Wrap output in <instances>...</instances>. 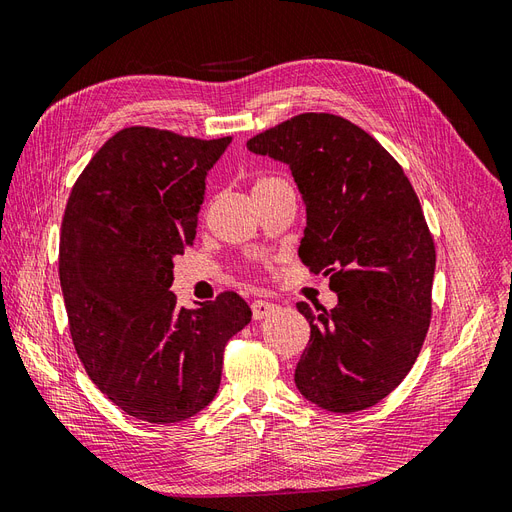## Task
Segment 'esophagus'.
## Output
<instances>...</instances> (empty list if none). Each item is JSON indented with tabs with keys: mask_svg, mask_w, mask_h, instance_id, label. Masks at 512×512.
Returning <instances> with one entry per match:
<instances>
[{
	"mask_svg": "<svg viewBox=\"0 0 512 512\" xmlns=\"http://www.w3.org/2000/svg\"><path fill=\"white\" fill-rule=\"evenodd\" d=\"M277 309H280V307H277L271 301H254L252 303V316H254V320H262V318L275 314Z\"/></svg>",
	"mask_w": 512,
	"mask_h": 512,
	"instance_id": "34e87169",
	"label": "esophagus"
}]
</instances>
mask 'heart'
<instances>
[{
    "label": "heart",
    "mask_w": 512,
    "mask_h": 512,
    "mask_svg": "<svg viewBox=\"0 0 512 512\" xmlns=\"http://www.w3.org/2000/svg\"><path fill=\"white\" fill-rule=\"evenodd\" d=\"M269 181H275V179H273V177H262V179H258V181L254 183V190H256V188H260V185H265V183H269Z\"/></svg>",
    "instance_id": "b5f03b06"
}]
</instances>
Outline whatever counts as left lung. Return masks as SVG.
<instances>
[{
	"mask_svg": "<svg viewBox=\"0 0 512 512\" xmlns=\"http://www.w3.org/2000/svg\"><path fill=\"white\" fill-rule=\"evenodd\" d=\"M247 149L288 164L307 211L299 256L337 292L329 312L297 303L312 333L294 384L329 412L376 406L408 376L431 320L436 247L412 183L374 136L329 113L292 117Z\"/></svg>",
	"mask_w": 512,
	"mask_h": 512,
	"instance_id": "8db88e82",
	"label": "left lung"
}]
</instances>
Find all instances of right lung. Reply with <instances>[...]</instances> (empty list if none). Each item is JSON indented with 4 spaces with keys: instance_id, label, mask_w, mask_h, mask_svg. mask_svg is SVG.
<instances>
[{
    "instance_id": "right-lung-1",
    "label": "right lung",
    "mask_w": 512,
    "mask_h": 512,
    "mask_svg": "<svg viewBox=\"0 0 512 512\" xmlns=\"http://www.w3.org/2000/svg\"><path fill=\"white\" fill-rule=\"evenodd\" d=\"M232 138L123 128L70 192L59 282L76 354L123 412L179 423L209 406L224 348L252 320L237 292L196 309L168 292L173 260L196 235L205 179Z\"/></svg>"
}]
</instances>
